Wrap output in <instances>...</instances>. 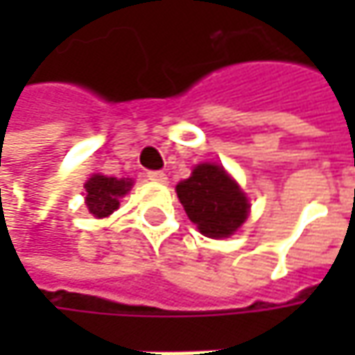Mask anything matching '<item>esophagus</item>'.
I'll return each instance as SVG.
<instances>
[{"instance_id":"1","label":"esophagus","mask_w":355,"mask_h":355,"mask_svg":"<svg viewBox=\"0 0 355 355\" xmlns=\"http://www.w3.org/2000/svg\"><path fill=\"white\" fill-rule=\"evenodd\" d=\"M148 180L157 182V184H164L168 178H166V173H164V171H148Z\"/></svg>"}]
</instances>
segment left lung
<instances>
[{
    "label": "left lung",
    "instance_id": "obj_1",
    "mask_svg": "<svg viewBox=\"0 0 355 355\" xmlns=\"http://www.w3.org/2000/svg\"><path fill=\"white\" fill-rule=\"evenodd\" d=\"M175 191L187 217L205 237H229L249 217L251 203L223 166L199 164Z\"/></svg>",
    "mask_w": 355,
    "mask_h": 355
}]
</instances>
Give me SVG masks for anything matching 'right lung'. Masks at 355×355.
<instances>
[{
  "label": "right lung",
  "mask_w": 355,
  "mask_h": 355,
  "mask_svg": "<svg viewBox=\"0 0 355 355\" xmlns=\"http://www.w3.org/2000/svg\"><path fill=\"white\" fill-rule=\"evenodd\" d=\"M134 182L130 178H108L103 173L90 175L85 184V203L89 211L96 217L103 219L116 211L120 205V198H124L130 191Z\"/></svg>",
  "instance_id": "obj_1"
}]
</instances>
